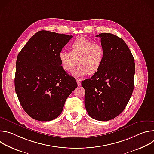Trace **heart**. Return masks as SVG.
Segmentation results:
<instances>
[{
	"mask_svg": "<svg viewBox=\"0 0 154 154\" xmlns=\"http://www.w3.org/2000/svg\"><path fill=\"white\" fill-rule=\"evenodd\" d=\"M86 58L88 59V60L90 61V62H91V61H92L93 60L95 59V58L94 57V55L92 54H90L88 55V57H87Z\"/></svg>",
	"mask_w": 154,
	"mask_h": 154,
	"instance_id": "heart-1",
	"label": "heart"
}]
</instances>
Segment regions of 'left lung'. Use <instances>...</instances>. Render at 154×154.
<instances>
[{
	"instance_id": "obj_1",
	"label": "left lung",
	"mask_w": 154,
	"mask_h": 154,
	"mask_svg": "<svg viewBox=\"0 0 154 154\" xmlns=\"http://www.w3.org/2000/svg\"><path fill=\"white\" fill-rule=\"evenodd\" d=\"M72 37L39 31L17 55L15 91L22 107L34 119L50 121L57 118L67 97L77 86L75 79L61 66L60 56Z\"/></svg>"
}]
</instances>
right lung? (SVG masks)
I'll return each mask as SVG.
<instances>
[{
	"mask_svg": "<svg viewBox=\"0 0 154 154\" xmlns=\"http://www.w3.org/2000/svg\"><path fill=\"white\" fill-rule=\"evenodd\" d=\"M103 57L97 71L82 82L85 105L93 119L106 121L121 114L132 94L135 64L124 41L112 33H100Z\"/></svg>",
	"mask_w": 154,
	"mask_h": 154,
	"instance_id": "obj_1",
	"label": "right lung"
}]
</instances>
